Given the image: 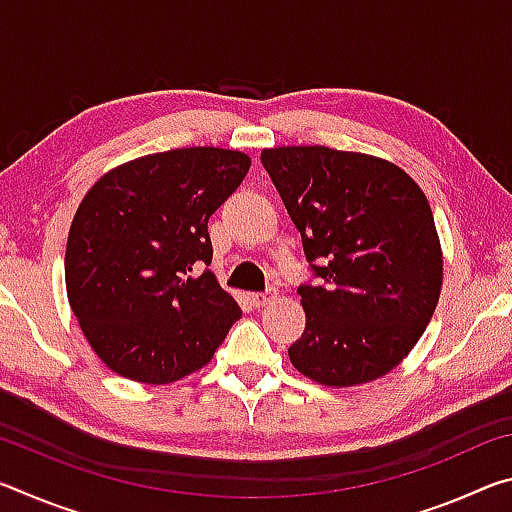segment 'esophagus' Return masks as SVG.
Listing matches in <instances>:
<instances>
[{"instance_id": "1", "label": "esophagus", "mask_w": 512, "mask_h": 512, "mask_svg": "<svg viewBox=\"0 0 512 512\" xmlns=\"http://www.w3.org/2000/svg\"><path fill=\"white\" fill-rule=\"evenodd\" d=\"M277 296L275 289H268V291H259V293H250V302H253L255 307H264L268 302H273Z\"/></svg>"}]
</instances>
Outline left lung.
<instances>
[{"label":"left lung","mask_w":512,"mask_h":512,"mask_svg":"<svg viewBox=\"0 0 512 512\" xmlns=\"http://www.w3.org/2000/svg\"><path fill=\"white\" fill-rule=\"evenodd\" d=\"M302 248L323 280L300 287L305 332L289 348L300 375L329 388L384 377L409 357L443 289L431 205L402 167L329 146L262 151Z\"/></svg>","instance_id":"left-lung-1"}]
</instances>
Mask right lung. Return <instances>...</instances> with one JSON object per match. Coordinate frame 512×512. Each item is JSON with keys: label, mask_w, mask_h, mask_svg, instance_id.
Returning a JSON list of instances; mask_svg holds the SVG:
<instances>
[{"label": "right lung", "mask_w": 512, "mask_h": 512, "mask_svg": "<svg viewBox=\"0 0 512 512\" xmlns=\"http://www.w3.org/2000/svg\"><path fill=\"white\" fill-rule=\"evenodd\" d=\"M250 169L216 146L149 153L110 169L67 235V300L90 348L117 375L173 384L212 361L241 318L212 271L207 221Z\"/></svg>", "instance_id": "add662e5"}]
</instances>
